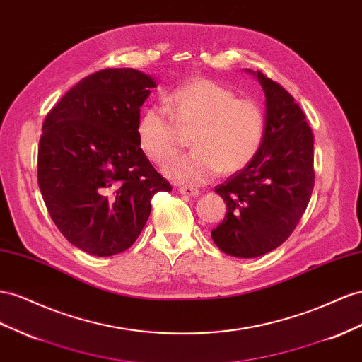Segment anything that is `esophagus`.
Listing matches in <instances>:
<instances>
[{"instance_id":"34e87169","label":"esophagus","mask_w":362,"mask_h":362,"mask_svg":"<svg viewBox=\"0 0 362 362\" xmlns=\"http://www.w3.org/2000/svg\"><path fill=\"white\" fill-rule=\"evenodd\" d=\"M178 192L182 194V197H187V198H197L199 194V190L198 189H193V187H187V185H181V187H178Z\"/></svg>"}]
</instances>
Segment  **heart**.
Returning a JSON list of instances; mask_svg holds the SVG:
<instances>
[{"mask_svg": "<svg viewBox=\"0 0 362 362\" xmlns=\"http://www.w3.org/2000/svg\"><path fill=\"white\" fill-rule=\"evenodd\" d=\"M174 119L160 106L146 108L136 136L143 153L164 165L178 151L180 126H194L190 144L194 151L175 158L164 169L165 177L185 184L201 185L219 172L242 170L256 157L265 132V115L257 102L238 99L231 88L207 77L184 83L168 95Z\"/></svg>", "mask_w": 362, "mask_h": 362, "instance_id": "1", "label": "heart"}]
</instances>
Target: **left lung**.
<instances>
[{"label":"left lung","instance_id":"obj_1","mask_svg":"<svg viewBox=\"0 0 362 362\" xmlns=\"http://www.w3.org/2000/svg\"><path fill=\"white\" fill-rule=\"evenodd\" d=\"M265 93V132L254 160L214 192L227 214L211 239L233 257L263 256L285 242L297 227L314 190V135L306 117L285 88L260 71Z\"/></svg>","mask_w":362,"mask_h":362}]
</instances>
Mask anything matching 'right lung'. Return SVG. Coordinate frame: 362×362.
Masks as SVG:
<instances>
[{
    "mask_svg": "<svg viewBox=\"0 0 362 362\" xmlns=\"http://www.w3.org/2000/svg\"><path fill=\"white\" fill-rule=\"evenodd\" d=\"M155 86L134 68H108L74 85L44 120L39 189L65 239L91 256L128 250L149 219L153 194L172 190L136 136Z\"/></svg>",
    "mask_w": 362,
    "mask_h": 362,
    "instance_id": "1",
    "label": "right lung"
}]
</instances>
